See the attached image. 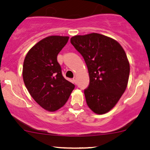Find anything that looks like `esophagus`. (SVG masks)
Instances as JSON below:
<instances>
[{"label": "esophagus", "instance_id": "1", "mask_svg": "<svg viewBox=\"0 0 150 150\" xmlns=\"http://www.w3.org/2000/svg\"><path fill=\"white\" fill-rule=\"evenodd\" d=\"M73 82L74 83V84H77V78L76 77L73 78Z\"/></svg>", "mask_w": 150, "mask_h": 150}]
</instances>
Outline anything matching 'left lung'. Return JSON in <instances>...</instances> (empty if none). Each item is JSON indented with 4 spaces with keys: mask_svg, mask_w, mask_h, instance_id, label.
Listing matches in <instances>:
<instances>
[{
    "mask_svg": "<svg viewBox=\"0 0 150 150\" xmlns=\"http://www.w3.org/2000/svg\"><path fill=\"white\" fill-rule=\"evenodd\" d=\"M71 44L83 57L89 75L85 89L88 106L96 114L110 111L126 90L130 63L122 46L116 40L98 33L75 35Z\"/></svg>",
    "mask_w": 150,
    "mask_h": 150,
    "instance_id": "8db88e82",
    "label": "left lung"
}]
</instances>
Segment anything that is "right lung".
<instances>
[{"label": "right lung", "instance_id": "add662e5", "mask_svg": "<svg viewBox=\"0 0 150 150\" xmlns=\"http://www.w3.org/2000/svg\"><path fill=\"white\" fill-rule=\"evenodd\" d=\"M69 40L52 35L40 40L26 54L22 76L35 101L50 112L64 106L75 86L63 76L57 55Z\"/></svg>", "mask_w": 150, "mask_h": 150}]
</instances>
